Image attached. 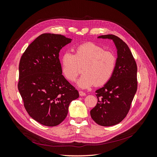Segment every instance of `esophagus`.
I'll list each match as a JSON object with an SVG mask.
<instances>
[{"label": "esophagus", "mask_w": 157, "mask_h": 157, "mask_svg": "<svg viewBox=\"0 0 157 157\" xmlns=\"http://www.w3.org/2000/svg\"><path fill=\"white\" fill-rule=\"evenodd\" d=\"M79 95L80 96H86V94H85L83 92H82V91H79Z\"/></svg>", "instance_id": "esophagus-1"}]
</instances>
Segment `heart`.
Here are the masks:
<instances>
[{"mask_svg":"<svg viewBox=\"0 0 157 157\" xmlns=\"http://www.w3.org/2000/svg\"><path fill=\"white\" fill-rule=\"evenodd\" d=\"M61 70L64 77L73 82L79 74L80 66L83 65L84 73L77 81V86L86 89L95 84L102 86L113 76L116 68V56L110 51L93 42H86L76 48L75 54L65 52L61 57Z\"/></svg>","mask_w":157,"mask_h":157,"instance_id":"obj_1","label":"heart"}]
</instances>
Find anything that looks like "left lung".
<instances>
[{"instance_id": "obj_1", "label": "left lung", "mask_w": 157, "mask_h": 157, "mask_svg": "<svg viewBox=\"0 0 157 157\" xmlns=\"http://www.w3.org/2000/svg\"><path fill=\"white\" fill-rule=\"evenodd\" d=\"M98 38L113 40L117 58L111 79L96 91L98 103L90 115L98 124L111 126L121 122L129 111L137 91V65L129 47L119 37L106 35Z\"/></svg>"}]
</instances>
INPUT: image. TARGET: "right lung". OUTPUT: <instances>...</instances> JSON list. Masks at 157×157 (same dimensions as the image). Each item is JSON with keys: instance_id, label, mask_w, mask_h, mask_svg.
<instances>
[{"instance_id": "obj_1", "label": "right lung", "mask_w": 157, "mask_h": 157, "mask_svg": "<svg viewBox=\"0 0 157 157\" xmlns=\"http://www.w3.org/2000/svg\"><path fill=\"white\" fill-rule=\"evenodd\" d=\"M72 39L44 33L29 44L19 65L18 90L30 117L46 126L59 124L78 92L62 75L60 50Z\"/></svg>"}]
</instances>
